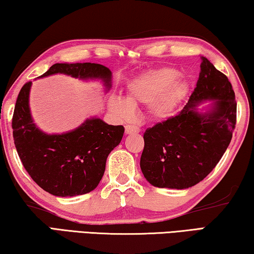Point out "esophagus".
Instances as JSON below:
<instances>
[{"instance_id": "34e87169", "label": "esophagus", "mask_w": 254, "mask_h": 254, "mask_svg": "<svg viewBox=\"0 0 254 254\" xmlns=\"http://www.w3.org/2000/svg\"><path fill=\"white\" fill-rule=\"evenodd\" d=\"M139 127L135 126H127L126 127V134H134V133H139Z\"/></svg>"}]
</instances>
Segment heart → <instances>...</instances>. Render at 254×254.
I'll use <instances>...</instances> for the list:
<instances>
[{
	"label": "heart",
	"mask_w": 254,
	"mask_h": 254,
	"mask_svg": "<svg viewBox=\"0 0 254 254\" xmlns=\"http://www.w3.org/2000/svg\"><path fill=\"white\" fill-rule=\"evenodd\" d=\"M178 77L179 71L167 67L143 72L128 83L126 100L119 96L110 98L109 109L117 118L130 120L132 106L144 104L149 105L152 118H168L189 91L188 81Z\"/></svg>",
	"instance_id": "1"
}]
</instances>
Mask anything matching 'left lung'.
<instances>
[{
	"instance_id": "1",
	"label": "left lung",
	"mask_w": 254,
	"mask_h": 254,
	"mask_svg": "<svg viewBox=\"0 0 254 254\" xmlns=\"http://www.w3.org/2000/svg\"><path fill=\"white\" fill-rule=\"evenodd\" d=\"M200 72L177 115L145 130L140 167L154 187L186 189L212 171L231 142L236 123L235 94L227 77L201 56ZM212 100L204 110L201 102Z\"/></svg>"
}]
</instances>
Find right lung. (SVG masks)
I'll list each match as a JSON object with an SVG mask.
<instances>
[{
    "instance_id": "obj_1",
    "label": "right lung",
    "mask_w": 254,
    "mask_h": 254,
    "mask_svg": "<svg viewBox=\"0 0 254 254\" xmlns=\"http://www.w3.org/2000/svg\"><path fill=\"white\" fill-rule=\"evenodd\" d=\"M55 74L83 80L100 79L106 92L112 87V71L100 64H55L40 78ZM31 85L29 81L21 88L12 119L14 144L25 170L54 196L71 197L94 190L104 175L107 157L121 142L124 127L110 126L95 117L75 130L48 134L31 117Z\"/></svg>"
}]
</instances>
